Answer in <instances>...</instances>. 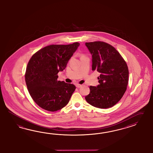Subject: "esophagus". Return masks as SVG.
Here are the masks:
<instances>
[{
    "label": "esophagus",
    "mask_w": 153,
    "mask_h": 153,
    "mask_svg": "<svg viewBox=\"0 0 153 153\" xmlns=\"http://www.w3.org/2000/svg\"><path fill=\"white\" fill-rule=\"evenodd\" d=\"M82 85H80V84H76V86L77 87V88H79V87H82Z\"/></svg>",
    "instance_id": "obj_1"
}]
</instances>
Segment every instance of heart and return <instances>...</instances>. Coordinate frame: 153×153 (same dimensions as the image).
Wrapping results in <instances>:
<instances>
[{
	"label": "heart",
	"mask_w": 153,
	"mask_h": 153,
	"mask_svg": "<svg viewBox=\"0 0 153 153\" xmlns=\"http://www.w3.org/2000/svg\"><path fill=\"white\" fill-rule=\"evenodd\" d=\"M84 56V55H82V56ZM82 56H81V57H82Z\"/></svg>",
	"instance_id": "heart-1"
}]
</instances>
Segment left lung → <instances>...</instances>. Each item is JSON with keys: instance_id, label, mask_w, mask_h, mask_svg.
<instances>
[{"instance_id": "1", "label": "left lung", "mask_w": 153, "mask_h": 153, "mask_svg": "<svg viewBox=\"0 0 153 153\" xmlns=\"http://www.w3.org/2000/svg\"><path fill=\"white\" fill-rule=\"evenodd\" d=\"M92 54V71L100 73L99 85L90 86L87 102L100 108H111L123 97L128 81V67L119 52L104 42L85 43Z\"/></svg>"}]
</instances>
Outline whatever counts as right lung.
Masks as SVG:
<instances>
[{"label":"right lung","instance_id":"right-lung-1","mask_svg":"<svg viewBox=\"0 0 153 153\" xmlns=\"http://www.w3.org/2000/svg\"><path fill=\"white\" fill-rule=\"evenodd\" d=\"M79 43L52 45L38 51L29 59L25 80L29 94L41 108L56 111L68 103L76 87L57 80L58 72L66 68Z\"/></svg>","mask_w":153,"mask_h":153}]
</instances>
